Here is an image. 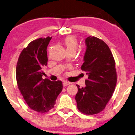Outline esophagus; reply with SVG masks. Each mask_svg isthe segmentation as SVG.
<instances>
[{
  "mask_svg": "<svg viewBox=\"0 0 135 135\" xmlns=\"http://www.w3.org/2000/svg\"><path fill=\"white\" fill-rule=\"evenodd\" d=\"M71 83H69V82H67V81H64L63 82V85L64 86H67V85H69Z\"/></svg>",
  "mask_w": 135,
  "mask_h": 135,
  "instance_id": "1",
  "label": "esophagus"
}]
</instances>
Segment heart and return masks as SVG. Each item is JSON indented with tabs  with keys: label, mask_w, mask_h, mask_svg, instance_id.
Wrapping results in <instances>:
<instances>
[{
	"label": "heart",
	"mask_w": 135,
	"mask_h": 135,
	"mask_svg": "<svg viewBox=\"0 0 135 135\" xmlns=\"http://www.w3.org/2000/svg\"><path fill=\"white\" fill-rule=\"evenodd\" d=\"M64 43H65L67 51L75 50L76 51V50L78 49V41H77V39L74 36H68L65 39Z\"/></svg>",
	"instance_id": "b5f03b06"
}]
</instances>
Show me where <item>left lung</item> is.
<instances>
[{"instance_id": "obj_1", "label": "left lung", "mask_w": 135, "mask_h": 135, "mask_svg": "<svg viewBox=\"0 0 135 135\" xmlns=\"http://www.w3.org/2000/svg\"><path fill=\"white\" fill-rule=\"evenodd\" d=\"M86 51L81 69L88 79L85 86L80 88L76 95L77 107L85 115L100 112L111 99L117 84L115 62L109 47L95 36L85 38Z\"/></svg>"}]
</instances>
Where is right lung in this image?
<instances>
[{
    "instance_id": "obj_1",
    "label": "right lung",
    "mask_w": 135,
    "mask_h": 135,
    "mask_svg": "<svg viewBox=\"0 0 135 135\" xmlns=\"http://www.w3.org/2000/svg\"><path fill=\"white\" fill-rule=\"evenodd\" d=\"M52 37L32 41L21 52L16 68L18 87L28 105L40 113L52 109L62 89L60 80L51 81L42 76V68L47 65V47Z\"/></svg>"
}]
</instances>
